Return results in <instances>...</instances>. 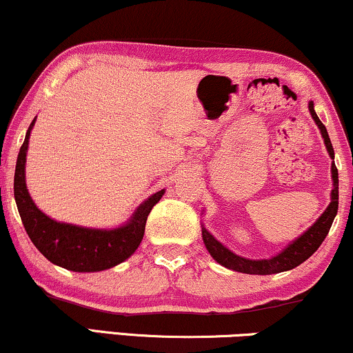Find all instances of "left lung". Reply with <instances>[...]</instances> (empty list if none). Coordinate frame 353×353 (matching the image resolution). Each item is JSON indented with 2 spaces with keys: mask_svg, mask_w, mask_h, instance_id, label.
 Segmentation results:
<instances>
[{
  "mask_svg": "<svg viewBox=\"0 0 353 353\" xmlns=\"http://www.w3.org/2000/svg\"><path fill=\"white\" fill-rule=\"evenodd\" d=\"M307 109H310L311 117H313L316 125H318V128L321 130V135L324 138V145L325 148H327L329 156L334 159V148L331 143V138H329L327 130H325L323 122H321L319 117L314 112L313 101H310ZM331 172H332V190H331V203H329V207L324 210V213L318 218V220H316L313 226H310V228H307L300 238H296L292 244H288L282 252L276 254V256L270 259H259V261L241 257L238 254L231 252L228 248L223 246L220 241L213 238L207 230L202 228V238H203L205 248H207V251L210 252V256L215 259L218 264L226 267V269L241 272V274H251V275L279 274V272L292 270L300 264H303L306 259H310L316 251H318V248L323 244V241L325 239V236H327L329 230H331L334 218L337 215L339 172L334 161L331 166Z\"/></svg>",
  "mask_w": 353,
  "mask_h": 353,
  "instance_id": "8db88e82",
  "label": "left lung"
}]
</instances>
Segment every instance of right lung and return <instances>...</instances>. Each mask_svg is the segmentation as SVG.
Instances as JSON below:
<instances>
[{"mask_svg": "<svg viewBox=\"0 0 353 353\" xmlns=\"http://www.w3.org/2000/svg\"><path fill=\"white\" fill-rule=\"evenodd\" d=\"M35 119L29 125L26 140L17 154L14 172V199L30 241L52 264L73 272H101L127 261L140 246L151 208L164 195L156 192L140 203L125 225L114 230L84 228L52 220L40 212L26 185V156Z\"/></svg>", "mask_w": 353, "mask_h": 353, "instance_id": "1", "label": "right lung"}]
</instances>
